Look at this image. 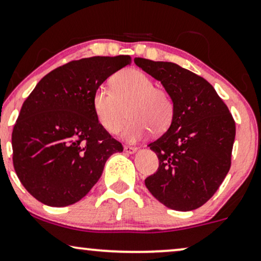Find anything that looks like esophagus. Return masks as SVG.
<instances>
[{
	"label": "esophagus",
	"instance_id": "obj_1",
	"mask_svg": "<svg viewBox=\"0 0 261 261\" xmlns=\"http://www.w3.org/2000/svg\"><path fill=\"white\" fill-rule=\"evenodd\" d=\"M136 150H137L136 147H133V146H125L124 147V151H125V153H127V154H133Z\"/></svg>",
	"mask_w": 261,
	"mask_h": 261
}]
</instances>
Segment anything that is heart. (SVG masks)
<instances>
[{
	"instance_id": "heart-1",
	"label": "heart",
	"mask_w": 261,
	"mask_h": 261,
	"mask_svg": "<svg viewBox=\"0 0 261 261\" xmlns=\"http://www.w3.org/2000/svg\"><path fill=\"white\" fill-rule=\"evenodd\" d=\"M123 131L127 141L140 140L151 131L164 134L174 117V102L166 89L155 87L149 75L136 68H126L112 77V89L100 85L92 94V110L101 126L117 134L126 119Z\"/></svg>"
}]
</instances>
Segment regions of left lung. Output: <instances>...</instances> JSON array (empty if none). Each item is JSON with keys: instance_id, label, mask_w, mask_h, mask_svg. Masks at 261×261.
<instances>
[{"instance_id": "8db88e82", "label": "left lung", "mask_w": 261, "mask_h": 261, "mask_svg": "<svg viewBox=\"0 0 261 261\" xmlns=\"http://www.w3.org/2000/svg\"><path fill=\"white\" fill-rule=\"evenodd\" d=\"M174 102L169 130L149 147L159 159L144 183L155 199L176 211L199 208L214 195L231 166L236 126L229 108L206 79L173 62L136 58Z\"/></svg>"}]
</instances>
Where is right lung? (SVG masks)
<instances>
[{
	"mask_svg": "<svg viewBox=\"0 0 261 261\" xmlns=\"http://www.w3.org/2000/svg\"><path fill=\"white\" fill-rule=\"evenodd\" d=\"M128 55L73 60L44 75L22 103L12 133L13 166L35 199L65 207L84 197L101 177L119 141L101 126L92 94Z\"/></svg>",
	"mask_w": 261,
	"mask_h": 261,
	"instance_id": "obj_1",
	"label": "right lung"
}]
</instances>
